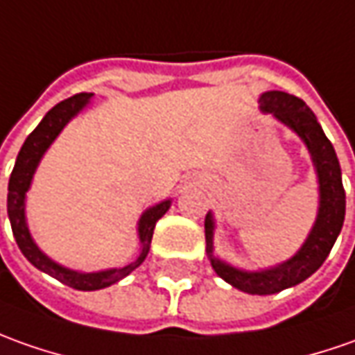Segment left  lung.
<instances>
[{
  "label": "left lung",
  "mask_w": 355,
  "mask_h": 355,
  "mask_svg": "<svg viewBox=\"0 0 355 355\" xmlns=\"http://www.w3.org/2000/svg\"><path fill=\"white\" fill-rule=\"evenodd\" d=\"M263 113H270L282 125L291 128L311 154L318 183V211L303 246L289 260L263 270H242L215 254V215L205 216L207 256L218 277L240 291L250 295H273L305 282L324 263L334 242L338 239L344 215L346 193L342 185V170L332 142L318 125L315 113L303 99L285 92H263L258 99Z\"/></svg>",
  "instance_id": "obj_1"
}]
</instances>
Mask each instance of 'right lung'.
<instances>
[{"mask_svg":"<svg viewBox=\"0 0 355 355\" xmlns=\"http://www.w3.org/2000/svg\"><path fill=\"white\" fill-rule=\"evenodd\" d=\"M94 94H78L64 99L58 105H54L44 119L39 123V127L35 128L27 140L23 142V146L19 150L15 160V168L9 178V187H7V215H9V223H11V230L17 240V246L23 252V256L27 258L37 270L49 273L50 277L58 279L68 287H73L78 291H97V289H105L113 283L121 282L123 277H127L128 273L135 272L144 258L148 256L150 242H152V234H154V227L160 220L162 216L166 215V211L172 207V199H164L156 205L148 207L139 218V242L140 250L137 258L128 261L123 268H109V270H101V272H78V270H70L66 266H62L58 261L49 258L35 239L31 236V230L27 225V215H25V207H27V191L31 189V183L35 178V172L39 168L42 156L46 154L50 144L58 139L64 127L72 121L78 113H82L85 107L92 103Z\"/></svg>","mask_w":355,"mask_h":355,"instance_id":"1","label":"right lung"}]
</instances>
